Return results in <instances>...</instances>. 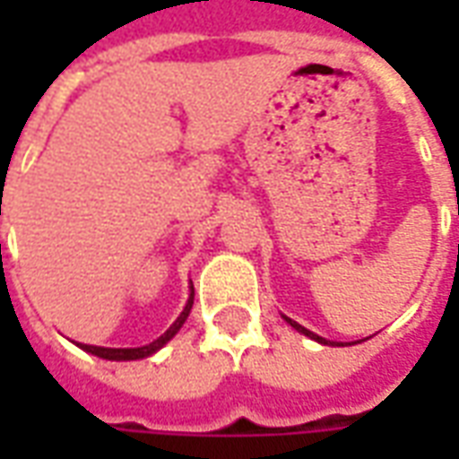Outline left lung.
Listing matches in <instances>:
<instances>
[{
    "label": "left lung",
    "instance_id": "8db88e82",
    "mask_svg": "<svg viewBox=\"0 0 459 459\" xmlns=\"http://www.w3.org/2000/svg\"><path fill=\"white\" fill-rule=\"evenodd\" d=\"M282 319H285V322H288V325H290V327H292V329H298L299 334H305V337L315 339V342H319V344H329V346H344V344H342V342H329V339L319 337V334H315V332H309V329H305V327H302V325H298V322H295V319L285 317V315H282Z\"/></svg>",
    "mask_w": 459,
    "mask_h": 459
}]
</instances>
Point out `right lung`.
<instances>
[{"mask_svg": "<svg viewBox=\"0 0 459 459\" xmlns=\"http://www.w3.org/2000/svg\"><path fill=\"white\" fill-rule=\"evenodd\" d=\"M189 299H186V305H184V309H181V315L177 319H174V325H171L161 337H157L154 342H150V344L144 346H134V349H113V346H95V344H75L81 346L83 351H88V354L93 356H100V359H108V361H137V359H147V356L157 354L161 346L167 344L169 339H174V334L179 332L181 327H184V322H186V317H189L191 307H194V285H189Z\"/></svg>", "mask_w": 459, "mask_h": 459, "instance_id": "1", "label": "right lung"}]
</instances>
